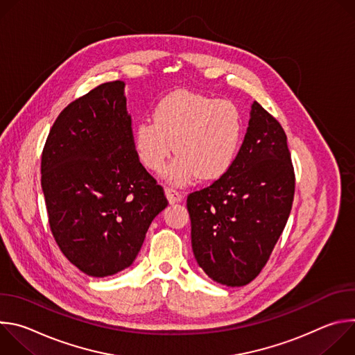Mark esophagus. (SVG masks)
<instances>
[{"mask_svg": "<svg viewBox=\"0 0 355 355\" xmlns=\"http://www.w3.org/2000/svg\"><path fill=\"white\" fill-rule=\"evenodd\" d=\"M164 192H166V196H167L170 204H175V202H180L182 199V193L174 188H166Z\"/></svg>", "mask_w": 355, "mask_h": 355, "instance_id": "esophagus-1", "label": "esophagus"}]
</instances>
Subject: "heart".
Segmentation results:
<instances>
[{
  "mask_svg": "<svg viewBox=\"0 0 355 355\" xmlns=\"http://www.w3.org/2000/svg\"><path fill=\"white\" fill-rule=\"evenodd\" d=\"M243 135L239 108L226 99L191 91H175L160 99L153 121L135 128L133 144L140 163L159 173L175 148L178 156L166 170L173 184H185L196 175L216 180L234 163Z\"/></svg>",
  "mask_w": 355,
  "mask_h": 355,
  "instance_id": "heart-1",
  "label": "heart"
}]
</instances>
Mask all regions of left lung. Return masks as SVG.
<instances>
[{
	"label": "left lung",
	"instance_id": "obj_1",
	"mask_svg": "<svg viewBox=\"0 0 355 355\" xmlns=\"http://www.w3.org/2000/svg\"><path fill=\"white\" fill-rule=\"evenodd\" d=\"M295 174L286 135L257 101L232 167L187 198L198 266L227 286L254 279L291 214Z\"/></svg>",
	"mask_w": 355,
	"mask_h": 355
}]
</instances>
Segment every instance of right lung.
<instances>
[{"label": "right lung", "instance_id": "right-lung-1", "mask_svg": "<svg viewBox=\"0 0 355 355\" xmlns=\"http://www.w3.org/2000/svg\"><path fill=\"white\" fill-rule=\"evenodd\" d=\"M40 171L53 237L89 277L130 267L150 223L167 207L163 188L136 155L119 80L98 85L60 112Z\"/></svg>", "mask_w": 355, "mask_h": 355}]
</instances>
